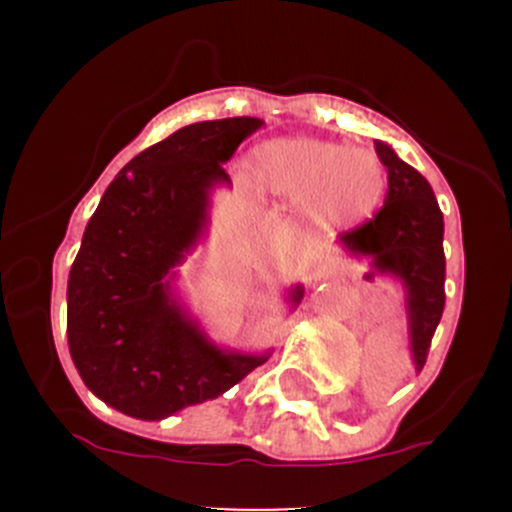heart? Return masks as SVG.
Here are the masks:
<instances>
[{
    "mask_svg": "<svg viewBox=\"0 0 512 512\" xmlns=\"http://www.w3.org/2000/svg\"><path fill=\"white\" fill-rule=\"evenodd\" d=\"M257 190L304 205L314 220L352 227L369 220L386 195L389 173L369 148L314 138H277L247 156Z\"/></svg>",
    "mask_w": 512,
    "mask_h": 512,
    "instance_id": "b5f03b06",
    "label": "heart"
}]
</instances>
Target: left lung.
<instances>
[{"label":"left lung","instance_id":"left-lung-1","mask_svg":"<svg viewBox=\"0 0 512 512\" xmlns=\"http://www.w3.org/2000/svg\"><path fill=\"white\" fill-rule=\"evenodd\" d=\"M376 156L389 173L384 205L371 220L342 232L339 240L356 255L371 257V265L379 272H389L404 282L411 352L421 371L446 307L443 213L431 185L416 168L384 143H376Z\"/></svg>","mask_w":512,"mask_h":512}]
</instances>
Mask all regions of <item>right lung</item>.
Instances as JSON below:
<instances>
[{
	"label": "right lung",
	"mask_w": 512,
	"mask_h": 512,
	"mask_svg": "<svg viewBox=\"0 0 512 512\" xmlns=\"http://www.w3.org/2000/svg\"><path fill=\"white\" fill-rule=\"evenodd\" d=\"M260 126L240 116L170 133L116 175L86 225L69 272V349L84 384L123 414L158 421L218 399L270 359L210 344L165 282L203 230L210 188L230 183L223 163Z\"/></svg>",
	"instance_id": "1"
}]
</instances>
